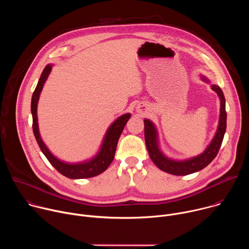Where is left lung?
Instances as JSON below:
<instances>
[{"instance_id": "8db88e82", "label": "left lung", "mask_w": 249, "mask_h": 249, "mask_svg": "<svg viewBox=\"0 0 249 249\" xmlns=\"http://www.w3.org/2000/svg\"><path fill=\"white\" fill-rule=\"evenodd\" d=\"M201 78L204 82L209 83V81L205 77L202 76ZM211 88L213 90H215L218 93L221 100L219 126L215 134V137L212 140L210 145L201 155L197 157H194L185 160H174L166 158L160 150L159 141H158V132L155 125L149 119L144 120L146 146H147L151 160L160 169L173 175H187L203 169L218 155L225 133H226V129H227L226 99H225L223 90L219 86L212 85Z\"/></svg>"}]
</instances>
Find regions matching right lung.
I'll return each mask as SVG.
<instances>
[{
	"mask_svg": "<svg viewBox=\"0 0 249 249\" xmlns=\"http://www.w3.org/2000/svg\"><path fill=\"white\" fill-rule=\"evenodd\" d=\"M52 65H47L43 72L40 76V79L38 81V84L35 88V90L32 94L31 98V114H32V129L33 134L35 136V139L37 141V144L41 150V152L44 154V156L47 158L49 162L64 176L68 177V178L72 179H82V178H89V177L96 176L103 171L107 169V167L110 165L114 159L116 147L119 137L128 122V120L131 117L130 113H126L119 118H117L108 128L107 132H106L101 148L98 152V154L92 158L91 160L84 162L79 163H67L65 161H62L58 160L55 156L51 154V152L48 150V148L43 143V141L39 134L38 129V122H37V103L39 99L40 92L42 90V88L51 72Z\"/></svg>",
	"mask_w": 249,
	"mask_h": 249,
	"instance_id": "right-lung-1",
	"label": "right lung"
}]
</instances>
